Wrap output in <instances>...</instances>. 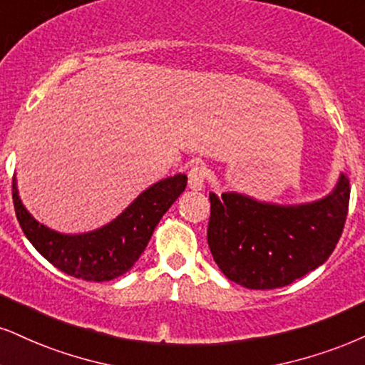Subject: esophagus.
<instances>
[{
    "instance_id": "obj_1",
    "label": "esophagus",
    "mask_w": 365,
    "mask_h": 365,
    "mask_svg": "<svg viewBox=\"0 0 365 365\" xmlns=\"http://www.w3.org/2000/svg\"><path fill=\"white\" fill-rule=\"evenodd\" d=\"M205 179L206 170L203 165H192L190 174H187V184H190L191 191H203L205 190Z\"/></svg>"
}]
</instances>
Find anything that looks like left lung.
Masks as SVG:
<instances>
[{
    "label": "left lung",
    "instance_id": "obj_1",
    "mask_svg": "<svg viewBox=\"0 0 365 365\" xmlns=\"http://www.w3.org/2000/svg\"><path fill=\"white\" fill-rule=\"evenodd\" d=\"M350 182L340 173L328 195L308 203H271L245 192H210L208 245L220 271L247 289H276L330 257L344 230Z\"/></svg>",
    "mask_w": 365,
    "mask_h": 365
}]
</instances>
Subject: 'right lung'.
<instances>
[{"mask_svg":"<svg viewBox=\"0 0 365 365\" xmlns=\"http://www.w3.org/2000/svg\"><path fill=\"white\" fill-rule=\"evenodd\" d=\"M187 175L160 179L142 191L110 223L83 233H62L40 223L18 195L16 175L11 192L16 218L30 244L58 271L84 281H111L133 267L157 223L186 190Z\"/></svg>","mask_w":365,"mask_h":365,"instance_id":"right-lung-1","label":"right lung"}]
</instances>
